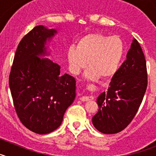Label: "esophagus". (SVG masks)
I'll return each instance as SVG.
<instances>
[{
  "instance_id": "34e87169",
  "label": "esophagus",
  "mask_w": 156,
  "mask_h": 156,
  "mask_svg": "<svg viewBox=\"0 0 156 156\" xmlns=\"http://www.w3.org/2000/svg\"><path fill=\"white\" fill-rule=\"evenodd\" d=\"M93 99V97H91V96H82V97L80 98V100L82 101H91Z\"/></svg>"
}]
</instances>
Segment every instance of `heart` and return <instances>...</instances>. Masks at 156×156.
Wrapping results in <instances>:
<instances>
[{"label": "heart", "mask_w": 156, "mask_h": 156, "mask_svg": "<svg viewBox=\"0 0 156 156\" xmlns=\"http://www.w3.org/2000/svg\"><path fill=\"white\" fill-rule=\"evenodd\" d=\"M124 53V43L119 36L94 33L80 37L76 47L70 46L67 58L70 71L74 75L89 65L90 68L85 73L87 78L101 76L108 79L117 73Z\"/></svg>", "instance_id": "1"}]
</instances>
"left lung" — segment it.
Listing matches in <instances>:
<instances>
[{
  "mask_svg": "<svg viewBox=\"0 0 156 156\" xmlns=\"http://www.w3.org/2000/svg\"><path fill=\"white\" fill-rule=\"evenodd\" d=\"M147 85L145 58L138 41L133 39L126 60L112 78L108 91L98 98L99 109L92 118L94 127L106 134L124 129L138 111Z\"/></svg>",
  "mask_w": 156,
  "mask_h": 156,
  "instance_id": "8db88e82",
  "label": "left lung"
}]
</instances>
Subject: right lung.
<instances>
[{"mask_svg": "<svg viewBox=\"0 0 156 156\" xmlns=\"http://www.w3.org/2000/svg\"><path fill=\"white\" fill-rule=\"evenodd\" d=\"M57 33L37 26L18 45L9 75L16 114L27 129L46 134L57 129L76 97V80L60 74V66L48 58L47 41Z\"/></svg>", "mask_w": 156, "mask_h": 156, "instance_id": "obj_1", "label": "right lung"}]
</instances>
